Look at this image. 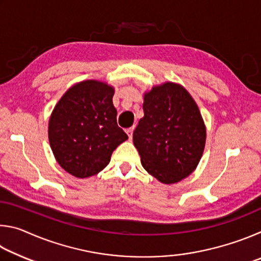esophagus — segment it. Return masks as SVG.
Listing matches in <instances>:
<instances>
[{"label": "esophagus", "mask_w": 261, "mask_h": 261, "mask_svg": "<svg viewBox=\"0 0 261 261\" xmlns=\"http://www.w3.org/2000/svg\"><path fill=\"white\" fill-rule=\"evenodd\" d=\"M134 130H135V126H132V127H129V129H126V134H127V136H129L130 139L132 138V135H134Z\"/></svg>", "instance_id": "obj_1"}]
</instances>
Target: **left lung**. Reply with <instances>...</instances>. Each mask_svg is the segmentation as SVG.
I'll list each match as a JSON object with an SVG mask.
<instances>
[{
    "label": "left lung",
    "instance_id": "left-lung-1",
    "mask_svg": "<svg viewBox=\"0 0 261 261\" xmlns=\"http://www.w3.org/2000/svg\"><path fill=\"white\" fill-rule=\"evenodd\" d=\"M143 109L134 144L144 169L165 184L188 177L206 141V127L192 96L178 84L165 83L145 93Z\"/></svg>",
    "mask_w": 261,
    "mask_h": 261
}]
</instances>
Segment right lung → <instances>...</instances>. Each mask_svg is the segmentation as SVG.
<instances>
[{
    "mask_svg": "<svg viewBox=\"0 0 261 261\" xmlns=\"http://www.w3.org/2000/svg\"><path fill=\"white\" fill-rule=\"evenodd\" d=\"M114 88L98 81L70 87L53 110L48 138L56 161L79 178L96 175L127 136L117 125Z\"/></svg>",
    "mask_w": 261,
    "mask_h": 261,
    "instance_id": "add662e5",
    "label": "right lung"
}]
</instances>
